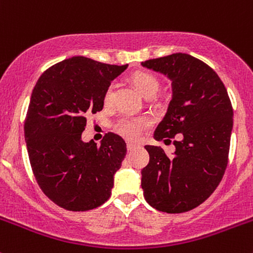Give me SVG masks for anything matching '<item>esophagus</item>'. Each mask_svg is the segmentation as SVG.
I'll return each instance as SVG.
<instances>
[{
    "label": "esophagus",
    "instance_id": "34e87169",
    "mask_svg": "<svg viewBox=\"0 0 253 253\" xmlns=\"http://www.w3.org/2000/svg\"><path fill=\"white\" fill-rule=\"evenodd\" d=\"M134 148H136V144H133V143H127V150H128V152L133 150Z\"/></svg>",
    "mask_w": 253,
    "mask_h": 253
}]
</instances>
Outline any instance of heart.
I'll list each match as a JSON object with an SVG mask.
<instances>
[{
    "label": "heart",
    "mask_w": 253,
    "mask_h": 253,
    "mask_svg": "<svg viewBox=\"0 0 253 253\" xmlns=\"http://www.w3.org/2000/svg\"><path fill=\"white\" fill-rule=\"evenodd\" d=\"M132 81H133L137 89L144 96L152 91L157 93L158 89H159V81L154 75L149 72H143V71L136 72L132 76ZM112 98H114V85H109L105 90V94H104L105 105L111 104ZM149 120L145 119V117L124 116L119 120V122L115 126V129L124 138L128 139V141H137V139L141 138L142 133L144 132V129L149 127Z\"/></svg>",
    "instance_id": "heart-1"
}]
</instances>
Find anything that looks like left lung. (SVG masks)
<instances>
[{
    "instance_id": "obj_1",
    "label": "left lung",
    "mask_w": 253,
    "mask_h": 253,
    "mask_svg": "<svg viewBox=\"0 0 253 253\" xmlns=\"http://www.w3.org/2000/svg\"><path fill=\"white\" fill-rule=\"evenodd\" d=\"M171 81L172 98L154 132L171 142L168 155L145 145L149 163L142 170L145 201L165 213H183L203 203L218 187L228 165L233 106L225 85L207 63L187 53H172L142 62Z\"/></svg>"
}]
</instances>
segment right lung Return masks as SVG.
<instances>
[{"instance_id": "1", "label": "right lung", "mask_w": 253, "mask_h": 253, "mask_svg": "<svg viewBox=\"0 0 253 253\" xmlns=\"http://www.w3.org/2000/svg\"><path fill=\"white\" fill-rule=\"evenodd\" d=\"M127 65L75 56L38 79L24 121L33 174L42 192L61 208L84 211L109 200L126 143L109 132L100 147L84 143L86 115L103 110L104 94Z\"/></svg>"}]
</instances>
